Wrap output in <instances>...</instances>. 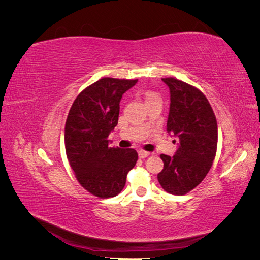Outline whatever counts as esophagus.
<instances>
[{"label":"esophagus","mask_w":260,"mask_h":260,"mask_svg":"<svg viewBox=\"0 0 260 260\" xmlns=\"http://www.w3.org/2000/svg\"><path fill=\"white\" fill-rule=\"evenodd\" d=\"M147 156H149V153L148 152H145V151H140L139 152V157H140V158H146V157Z\"/></svg>","instance_id":"34e87169"}]
</instances>
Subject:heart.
Here are the masks:
<instances>
[{
  "label": "heart",
  "mask_w": 260,
  "mask_h": 260,
  "mask_svg": "<svg viewBox=\"0 0 260 260\" xmlns=\"http://www.w3.org/2000/svg\"><path fill=\"white\" fill-rule=\"evenodd\" d=\"M144 99H145V103L146 102H149V101H153V100H157V99H160L159 98V95L157 93H155V92H146L145 94H144Z\"/></svg>",
  "instance_id": "obj_1"
}]
</instances>
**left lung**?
I'll list each match as a JSON object with an SVG mask.
<instances>
[{
    "label": "left lung",
    "instance_id": "obj_1",
    "mask_svg": "<svg viewBox=\"0 0 260 260\" xmlns=\"http://www.w3.org/2000/svg\"><path fill=\"white\" fill-rule=\"evenodd\" d=\"M170 90L167 131L179 139L174 156L161 154L164 169L158 182L165 191L184 195L198 186L208 174L215 159L218 127L206 96L195 86L162 78Z\"/></svg>",
    "mask_w": 260,
    "mask_h": 260
}]
</instances>
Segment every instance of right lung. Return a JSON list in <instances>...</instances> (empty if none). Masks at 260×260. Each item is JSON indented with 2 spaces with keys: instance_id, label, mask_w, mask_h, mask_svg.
I'll list each match as a JSON object with an SVG mask.
<instances>
[{
  "instance_id": "add662e5",
  "label": "right lung",
  "mask_w": 260,
  "mask_h": 260,
  "mask_svg": "<svg viewBox=\"0 0 260 260\" xmlns=\"http://www.w3.org/2000/svg\"><path fill=\"white\" fill-rule=\"evenodd\" d=\"M137 82L102 78L80 92L67 116L65 148L70 167L81 186L101 199L122 191L138 160L136 149L109 147L107 140L118 123L122 94Z\"/></svg>"
}]
</instances>
